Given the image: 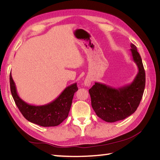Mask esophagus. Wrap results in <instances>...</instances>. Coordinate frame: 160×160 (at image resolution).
Segmentation results:
<instances>
[{
    "instance_id": "1",
    "label": "esophagus",
    "mask_w": 160,
    "mask_h": 160,
    "mask_svg": "<svg viewBox=\"0 0 160 160\" xmlns=\"http://www.w3.org/2000/svg\"><path fill=\"white\" fill-rule=\"evenodd\" d=\"M84 85H85V86H88V87L91 85V80L90 79V78H86L85 81H84Z\"/></svg>"
}]
</instances>
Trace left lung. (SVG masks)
Returning <instances> with one entry per match:
<instances>
[{
  "label": "left lung",
  "mask_w": 160,
  "mask_h": 160,
  "mask_svg": "<svg viewBox=\"0 0 160 160\" xmlns=\"http://www.w3.org/2000/svg\"><path fill=\"white\" fill-rule=\"evenodd\" d=\"M131 47L132 60L138 68L133 81L118 88L95 82L89 90L94 111L97 116L107 122H116L128 117L136 111L142 99L145 86V72L136 47L131 44Z\"/></svg>",
  "instance_id": "obj_1"
}]
</instances>
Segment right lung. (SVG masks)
<instances>
[{
    "instance_id": "obj_1",
    "label": "right lung",
    "mask_w": 160,
    "mask_h": 160,
    "mask_svg": "<svg viewBox=\"0 0 160 160\" xmlns=\"http://www.w3.org/2000/svg\"><path fill=\"white\" fill-rule=\"evenodd\" d=\"M10 85L13 99L24 117L29 122L44 127L58 126L68 117L74 94L78 90L77 83L72 84L53 101L41 106H34L24 102L19 97L11 73Z\"/></svg>"
}]
</instances>
